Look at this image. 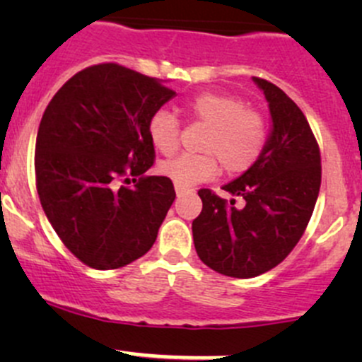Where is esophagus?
Listing matches in <instances>:
<instances>
[{"mask_svg": "<svg viewBox=\"0 0 362 362\" xmlns=\"http://www.w3.org/2000/svg\"><path fill=\"white\" fill-rule=\"evenodd\" d=\"M175 192H177V196H182V194H185V192H189V189L180 187V185H175Z\"/></svg>", "mask_w": 362, "mask_h": 362, "instance_id": "obj_1", "label": "esophagus"}]
</instances>
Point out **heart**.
Masks as SVG:
<instances>
[{
	"label": "heart",
	"mask_w": 362,
	"mask_h": 362,
	"mask_svg": "<svg viewBox=\"0 0 362 362\" xmlns=\"http://www.w3.org/2000/svg\"><path fill=\"white\" fill-rule=\"evenodd\" d=\"M192 120L206 124L199 154H182L160 164V171L180 187H192L217 173V160L228 175L245 173L264 151L268 126L262 113L245 105L238 94L206 90L184 105ZM152 147L173 156L180 145V124L171 113L158 110L147 124Z\"/></svg>",
	"instance_id": "obj_1"
}]
</instances>
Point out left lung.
I'll list each match as a JSON object with an SVG mask.
<instances>
[{"instance_id": "left-lung-1", "label": "left lung", "mask_w": 362, "mask_h": 362, "mask_svg": "<svg viewBox=\"0 0 362 362\" xmlns=\"http://www.w3.org/2000/svg\"><path fill=\"white\" fill-rule=\"evenodd\" d=\"M264 93L273 127L261 158L224 185L245 199L226 202L199 189L203 210L192 221L199 259L217 273L252 279L284 261L305 233L320 189V151L305 113L275 83L254 76Z\"/></svg>"}]
</instances>
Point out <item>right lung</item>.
I'll use <instances>...</instances> for the list:
<instances>
[{"instance_id":"right-lung-1","label":"right lung","mask_w":362,"mask_h":362,"mask_svg":"<svg viewBox=\"0 0 362 362\" xmlns=\"http://www.w3.org/2000/svg\"><path fill=\"white\" fill-rule=\"evenodd\" d=\"M173 96L158 78L103 63L73 75L43 112L36 191L83 264L122 268L154 245L177 194L168 177L145 175L156 159L147 124ZM129 181L135 185H123Z\"/></svg>"}]
</instances>
